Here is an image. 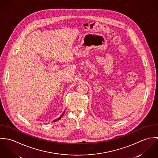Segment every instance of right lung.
I'll use <instances>...</instances> for the list:
<instances>
[{
    "label": "right lung",
    "mask_w": 158,
    "mask_h": 158,
    "mask_svg": "<svg viewBox=\"0 0 158 158\" xmlns=\"http://www.w3.org/2000/svg\"><path fill=\"white\" fill-rule=\"evenodd\" d=\"M64 113H65V111H64V112H63V114H61V115H60V117H59V118H56V120H54V121H53V122H56V121H57V120H60V118H61V117H62V116H63V115H64Z\"/></svg>",
    "instance_id": "obj_1"
}]
</instances>
